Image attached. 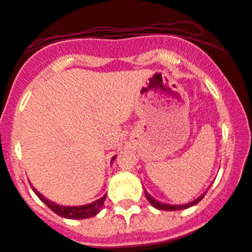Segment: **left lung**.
I'll list each match as a JSON object with an SVG mask.
<instances>
[{
	"label": "left lung",
	"instance_id": "obj_1",
	"mask_svg": "<svg viewBox=\"0 0 252 252\" xmlns=\"http://www.w3.org/2000/svg\"><path fill=\"white\" fill-rule=\"evenodd\" d=\"M206 193H207V191L203 192L202 195L200 196V197L196 198L195 201H192V202H190V203H185V204H167V203L159 202V201L156 200V198H154V197H152V196L149 195V193L145 190L146 197H147V200L149 201V203H151L152 206L154 207V208L160 209V211H170V212L171 211H181V209H187V208H189V207L195 206L196 203H198L201 200H202Z\"/></svg>",
	"mask_w": 252,
	"mask_h": 252
}]
</instances>
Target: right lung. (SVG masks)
<instances>
[{"label": "right lung", "instance_id": "add662e5", "mask_svg": "<svg viewBox=\"0 0 252 252\" xmlns=\"http://www.w3.org/2000/svg\"><path fill=\"white\" fill-rule=\"evenodd\" d=\"M116 157L112 158V160L115 159ZM32 190L34 191L35 195L43 201L46 206L51 209L52 212L56 213L57 215L62 218H67V219H87V218H92L94 215L98 214L100 212L101 207L105 202V198H106V195H104L103 197H100L99 200L94 201L92 203L84 204V206H74V207H65V206H60V204L51 202V201L48 200V198L44 197L43 195L39 191L35 190V188L31 184Z\"/></svg>", "mask_w": 252, "mask_h": 252}]
</instances>
